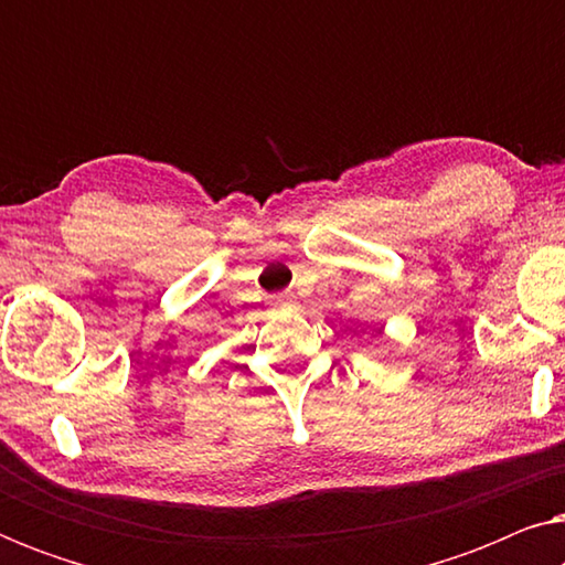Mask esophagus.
<instances>
[{"label": "esophagus", "mask_w": 565, "mask_h": 565, "mask_svg": "<svg viewBox=\"0 0 565 565\" xmlns=\"http://www.w3.org/2000/svg\"><path fill=\"white\" fill-rule=\"evenodd\" d=\"M273 306H290V298L288 296H273Z\"/></svg>", "instance_id": "esophagus-1"}]
</instances>
